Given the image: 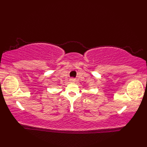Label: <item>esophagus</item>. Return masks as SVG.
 Wrapping results in <instances>:
<instances>
[{
  "label": "esophagus",
  "mask_w": 147,
  "mask_h": 147,
  "mask_svg": "<svg viewBox=\"0 0 147 147\" xmlns=\"http://www.w3.org/2000/svg\"><path fill=\"white\" fill-rule=\"evenodd\" d=\"M70 81H71V82H75V80L73 79V78H72V79H71V80H70Z\"/></svg>",
  "instance_id": "esophagus-1"
}]
</instances>
